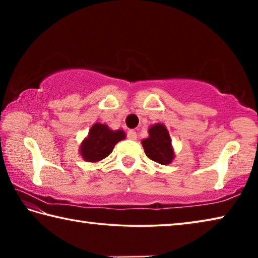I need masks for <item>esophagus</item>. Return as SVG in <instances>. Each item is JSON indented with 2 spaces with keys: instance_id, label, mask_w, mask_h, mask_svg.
<instances>
[{
  "instance_id": "esophagus-1",
  "label": "esophagus",
  "mask_w": 258,
  "mask_h": 258,
  "mask_svg": "<svg viewBox=\"0 0 258 258\" xmlns=\"http://www.w3.org/2000/svg\"><path fill=\"white\" fill-rule=\"evenodd\" d=\"M127 138L130 139V140H137V138H138V135H137V132H135V131H128L127 132Z\"/></svg>"
}]
</instances>
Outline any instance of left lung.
I'll return each instance as SVG.
<instances>
[{
    "instance_id": "left-lung-1",
    "label": "left lung",
    "mask_w": 258,
    "mask_h": 258,
    "mask_svg": "<svg viewBox=\"0 0 258 258\" xmlns=\"http://www.w3.org/2000/svg\"><path fill=\"white\" fill-rule=\"evenodd\" d=\"M149 137L142 140L143 149L148 158L161 165L171 164L174 159L172 140L163 124H155L148 130Z\"/></svg>"
}]
</instances>
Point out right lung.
Instances as JSON below:
<instances>
[{
  "mask_svg": "<svg viewBox=\"0 0 258 258\" xmlns=\"http://www.w3.org/2000/svg\"><path fill=\"white\" fill-rule=\"evenodd\" d=\"M125 139L123 130L112 131L106 124L95 123L89 131L87 138L83 140L80 152L83 159L97 163L111 154L113 147Z\"/></svg>",
  "mask_w": 258,
  "mask_h": 258,
  "instance_id": "obj_1",
  "label": "right lung"
}]
</instances>
